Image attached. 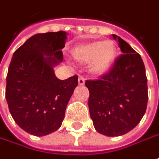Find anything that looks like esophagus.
I'll list each match as a JSON object with an SVG mask.
<instances>
[{
	"instance_id": "34e87169",
	"label": "esophagus",
	"mask_w": 159,
	"mask_h": 159,
	"mask_svg": "<svg viewBox=\"0 0 159 159\" xmlns=\"http://www.w3.org/2000/svg\"><path fill=\"white\" fill-rule=\"evenodd\" d=\"M85 83V79L83 78V76H79V78H78V84L79 85H83Z\"/></svg>"
}]
</instances>
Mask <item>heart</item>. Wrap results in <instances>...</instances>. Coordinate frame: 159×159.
Listing matches in <instances>:
<instances>
[{
    "mask_svg": "<svg viewBox=\"0 0 159 159\" xmlns=\"http://www.w3.org/2000/svg\"><path fill=\"white\" fill-rule=\"evenodd\" d=\"M116 52L112 41H95L76 45L72 49L71 56L79 63L89 64V69L93 74L103 75L112 67Z\"/></svg>",
    "mask_w": 159,
    "mask_h": 159,
    "instance_id": "1",
    "label": "heart"
}]
</instances>
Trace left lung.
<instances>
[{
  "label": "left lung",
  "mask_w": 159,
  "mask_h": 159,
  "mask_svg": "<svg viewBox=\"0 0 159 159\" xmlns=\"http://www.w3.org/2000/svg\"><path fill=\"white\" fill-rule=\"evenodd\" d=\"M122 54L99 80L86 81L89 108L99 134L116 137L127 134L139 123L147 107L148 90L145 64L126 41L113 34Z\"/></svg>",
  "instance_id": "8db88e82"
}]
</instances>
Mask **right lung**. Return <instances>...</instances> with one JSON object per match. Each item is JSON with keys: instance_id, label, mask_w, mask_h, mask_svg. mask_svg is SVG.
I'll use <instances>...</instances> for the list:
<instances>
[{"instance_id": "add662e5", "label": "right lung", "mask_w": 159, "mask_h": 159, "mask_svg": "<svg viewBox=\"0 0 159 159\" xmlns=\"http://www.w3.org/2000/svg\"><path fill=\"white\" fill-rule=\"evenodd\" d=\"M67 33H37L14 52L7 76L6 100L14 121L26 133L45 136L62 125L78 76L59 80Z\"/></svg>"}]
</instances>
